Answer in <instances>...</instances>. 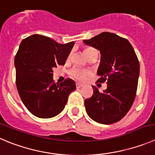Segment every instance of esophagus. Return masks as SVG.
<instances>
[{
    "mask_svg": "<svg viewBox=\"0 0 155 155\" xmlns=\"http://www.w3.org/2000/svg\"><path fill=\"white\" fill-rule=\"evenodd\" d=\"M76 88H81L83 85H82V83H80V82H76Z\"/></svg>",
    "mask_w": 155,
    "mask_h": 155,
    "instance_id": "34e87169",
    "label": "esophagus"
}]
</instances>
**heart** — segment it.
Returning a JSON list of instances; mask_svg holds the SVG:
<instances>
[{
    "instance_id": "b5f03b06",
    "label": "heart",
    "mask_w": 155,
    "mask_h": 155,
    "mask_svg": "<svg viewBox=\"0 0 155 155\" xmlns=\"http://www.w3.org/2000/svg\"><path fill=\"white\" fill-rule=\"evenodd\" d=\"M84 53L88 58H89L90 56H93L95 54H98L97 51L94 48H92V47H86L84 50ZM70 56L71 54H69L68 56V59H69ZM70 75L73 78L78 79V80H83V79H85L89 76V72L88 70H86V69H81V68L74 67L70 70Z\"/></svg>"
}]
</instances>
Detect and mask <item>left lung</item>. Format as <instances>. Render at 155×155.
Here are the masks:
<instances>
[{
    "instance_id": "1",
    "label": "left lung",
    "mask_w": 155,
    "mask_h": 155,
    "mask_svg": "<svg viewBox=\"0 0 155 155\" xmlns=\"http://www.w3.org/2000/svg\"><path fill=\"white\" fill-rule=\"evenodd\" d=\"M83 43L100 51L98 82H107L102 92L92 86L93 95L85 100L86 113L98 123H115L128 113L136 95L140 69L136 53L127 39L109 32Z\"/></svg>"
}]
</instances>
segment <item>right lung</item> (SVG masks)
<instances>
[{"instance_id": "right-lung-1", "label": "right lung", "mask_w": 155, "mask_h": 155, "mask_svg": "<svg viewBox=\"0 0 155 155\" xmlns=\"http://www.w3.org/2000/svg\"><path fill=\"white\" fill-rule=\"evenodd\" d=\"M74 43L60 44L39 34L21 41L14 59L16 85L23 103L35 116L50 118L59 115L76 89L73 79L56 84L53 78V69L65 65Z\"/></svg>"}]
</instances>
